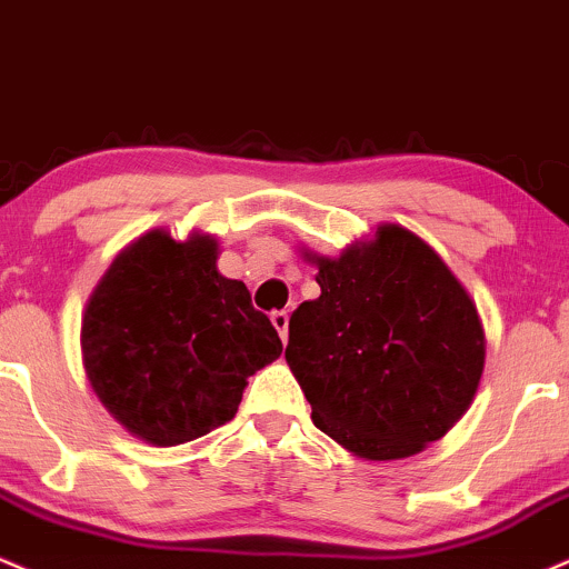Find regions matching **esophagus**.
Masks as SVG:
<instances>
[{"mask_svg":"<svg viewBox=\"0 0 569 569\" xmlns=\"http://www.w3.org/2000/svg\"><path fill=\"white\" fill-rule=\"evenodd\" d=\"M271 325H273V330L279 332V338H282V343H284L287 327H290V317H287V311H273L271 313Z\"/></svg>","mask_w":569,"mask_h":569,"instance_id":"obj_1","label":"esophagus"}]
</instances>
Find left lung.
I'll list each match as a JSON object with an SVG mask.
<instances>
[{"label": "left lung", "instance_id": "left-lung-1", "mask_svg": "<svg viewBox=\"0 0 569 569\" xmlns=\"http://www.w3.org/2000/svg\"><path fill=\"white\" fill-rule=\"evenodd\" d=\"M306 258L322 296L292 311L284 359L317 429L367 460L442 439L485 370L482 319L456 273L393 223L340 258Z\"/></svg>", "mask_w": 569, "mask_h": 569}]
</instances>
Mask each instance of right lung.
<instances>
[{
	"label": "right lung",
	"instance_id": "right-lung-1",
	"mask_svg": "<svg viewBox=\"0 0 569 569\" xmlns=\"http://www.w3.org/2000/svg\"><path fill=\"white\" fill-rule=\"evenodd\" d=\"M218 242L153 229L127 244L82 313L92 391L132 437L172 447L237 416L247 378L282 353L239 279L218 271Z\"/></svg>",
	"mask_w": 569,
	"mask_h": 569
}]
</instances>
